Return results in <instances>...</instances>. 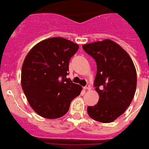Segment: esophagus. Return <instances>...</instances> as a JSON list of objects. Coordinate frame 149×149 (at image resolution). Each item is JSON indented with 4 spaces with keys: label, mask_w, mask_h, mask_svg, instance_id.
<instances>
[{
    "label": "esophagus",
    "mask_w": 149,
    "mask_h": 149,
    "mask_svg": "<svg viewBox=\"0 0 149 149\" xmlns=\"http://www.w3.org/2000/svg\"><path fill=\"white\" fill-rule=\"evenodd\" d=\"M84 89H86V90H89V89H91V86H89V85H87V86H86L84 87Z\"/></svg>",
    "instance_id": "obj_1"
}]
</instances>
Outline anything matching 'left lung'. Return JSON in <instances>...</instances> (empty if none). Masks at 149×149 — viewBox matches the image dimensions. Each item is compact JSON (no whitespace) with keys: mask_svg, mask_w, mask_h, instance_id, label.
<instances>
[{"mask_svg":"<svg viewBox=\"0 0 149 149\" xmlns=\"http://www.w3.org/2000/svg\"><path fill=\"white\" fill-rule=\"evenodd\" d=\"M86 53L96 61L95 79L99 95L97 104L88 106L91 118L101 123H111L123 114L136 92L137 76L130 56L111 39L82 45Z\"/></svg>","mask_w":149,"mask_h":149,"instance_id":"8db88e82","label":"left lung"}]
</instances>
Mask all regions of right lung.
I'll return each mask as SVG.
<instances>
[{"mask_svg": "<svg viewBox=\"0 0 149 149\" xmlns=\"http://www.w3.org/2000/svg\"><path fill=\"white\" fill-rule=\"evenodd\" d=\"M79 45L61 37L36 44L25 57L21 86L31 107L41 117L56 119L67 113L82 87L67 78L69 62Z\"/></svg>", "mask_w": 149, "mask_h": 149, "instance_id": "1", "label": "right lung"}]
</instances>
